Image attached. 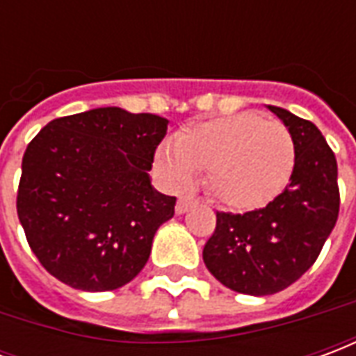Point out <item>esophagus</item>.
I'll use <instances>...</instances> for the list:
<instances>
[{
    "label": "esophagus",
    "mask_w": 356,
    "mask_h": 356,
    "mask_svg": "<svg viewBox=\"0 0 356 356\" xmlns=\"http://www.w3.org/2000/svg\"><path fill=\"white\" fill-rule=\"evenodd\" d=\"M193 204H194L193 196H188V194H183V196H179L177 206H175V211H177V216H183V213H186L188 209L193 208Z\"/></svg>",
    "instance_id": "34e87169"
}]
</instances>
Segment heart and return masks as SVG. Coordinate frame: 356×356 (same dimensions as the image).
I'll list each match as a JSON object with an SVG mask.
<instances>
[{
  "mask_svg": "<svg viewBox=\"0 0 356 356\" xmlns=\"http://www.w3.org/2000/svg\"><path fill=\"white\" fill-rule=\"evenodd\" d=\"M156 168L171 185L204 173L209 196L248 211L268 204L288 185L296 163L291 133L278 122L242 112L198 122L156 150Z\"/></svg>",
  "mask_w": 356,
  "mask_h": 356,
  "instance_id": "b5f03b06",
  "label": "heart"
}]
</instances>
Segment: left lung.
Returning a JSON list of instances; mask_svg holds the SVG:
<instances>
[{
  "mask_svg": "<svg viewBox=\"0 0 356 356\" xmlns=\"http://www.w3.org/2000/svg\"><path fill=\"white\" fill-rule=\"evenodd\" d=\"M291 133L296 163L288 186L261 209L219 213L204 263L219 282L248 296L282 291L311 268L339 213L336 156L318 127L270 106Z\"/></svg>",
  "mask_w": 356,
  "mask_h": 356,
  "instance_id": "obj_1",
  "label": "left lung"
}]
</instances>
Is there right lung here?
<instances>
[{
  "label": "right lung",
  "mask_w": 356,
  "mask_h": 356,
  "mask_svg": "<svg viewBox=\"0 0 356 356\" xmlns=\"http://www.w3.org/2000/svg\"><path fill=\"white\" fill-rule=\"evenodd\" d=\"M168 120L104 106L57 118L22 158L17 213L35 257L60 282L118 290L147 265L175 196L148 171Z\"/></svg>",
  "instance_id": "obj_1"
}]
</instances>
